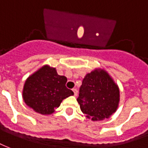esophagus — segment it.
I'll return each mask as SVG.
<instances>
[{
    "label": "esophagus",
    "instance_id": "1",
    "mask_svg": "<svg viewBox=\"0 0 148 148\" xmlns=\"http://www.w3.org/2000/svg\"><path fill=\"white\" fill-rule=\"evenodd\" d=\"M73 93H74V95L76 96V95H77V90H76V88H73Z\"/></svg>",
    "mask_w": 148,
    "mask_h": 148
}]
</instances>
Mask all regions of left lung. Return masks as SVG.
Instances as JSON below:
<instances>
[{
	"label": "left lung",
	"instance_id": "8db88e82",
	"mask_svg": "<svg viewBox=\"0 0 148 148\" xmlns=\"http://www.w3.org/2000/svg\"><path fill=\"white\" fill-rule=\"evenodd\" d=\"M119 101V87L106 71L98 69L85 75L77 102L87 118L94 121L109 118Z\"/></svg>",
	"mask_w": 148,
	"mask_h": 148
}]
</instances>
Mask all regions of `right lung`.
<instances>
[{"label":"right lung","instance_id":"add662e5","mask_svg":"<svg viewBox=\"0 0 148 148\" xmlns=\"http://www.w3.org/2000/svg\"><path fill=\"white\" fill-rule=\"evenodd\" d=\"M67 78L59 75L55 68L44 65L25 81L23 99L29 107L43 115L53 114L73 90L65 86Z\"/></svg>","mask_w":148,"mask_h":148}]
</instances>
